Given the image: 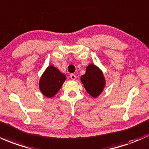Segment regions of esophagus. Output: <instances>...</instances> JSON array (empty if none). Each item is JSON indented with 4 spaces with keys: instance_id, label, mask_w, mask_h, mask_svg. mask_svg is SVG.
<instances>
[{
    "instance_id": "34e87169",
    "label": "esophagus",
    "mask_w": 149,
    "mask_h": 149,
    "mask_svg": "<svg viewBox=\"0 0 149 149\" xmlns=\"http://www.w3.org/2000/svg\"><path fill=\"white\" fill-rule=\"evenodd\" d=\"M70 78H71V80H73V81H74V80L76 79V76L74 74H71L70 75Z\"/></svg>"
}]
</instances>
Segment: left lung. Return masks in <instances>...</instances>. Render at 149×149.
<instances>
[{
	"instance_id": "left-lung-1",
	"label": "left lung",
	"mask_w": 149,
	"mask_h": 149,
	"mask_svg": "<svg viewBox=\"0 0 149 149\" xmlns=\"http://www.w3.org/2000/svg\"><path fill=\"white\" fill-rule=\"evenodd\" d=\"M85 89L94 98L97 97L106 86V81L102 71L96 65L91 63L86 67V71L81 77Z\"/></svg>"
}]
</instances>
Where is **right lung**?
I'll list each match as a JSON object with an SVG mask.
<instances>
[{
	"mask_svg": "<svg viewBox=\"0 0 149 149\" xmlns=\"http://www.w3.org/2000/svg\"><path fill=\"white\" fill-rule=\"evenodd\" d=\"M66 79V75L58 68L54 66H49L42 73L39 81L41 93L49 98L54 97L61 89Z\"/></svg>",
	"mask_w": 149,
	"mask_h": 149,
	"instance_id": "add662e5",
	"label": "right lung"
}]
</instances>
